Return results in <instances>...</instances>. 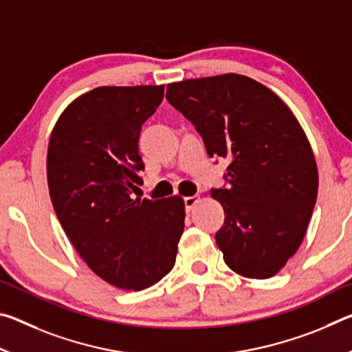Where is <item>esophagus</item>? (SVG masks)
I'll use <instances>...</instances> for the list:
<instances>
[{
  "instance_id": "1",
  "label": "esophagus",
  "mask_w": 352,
  "mask_h": 352,
  "mask_svg": "<svg viewBox=\"0 0 352 352\" xmlns=\"http://www.w3.org/2000/svg\"><path fill=\"white\" fill-rule=\"evenodd\" d=\"M199 200H200L199 195H190V197L184 199V206H186V211L189 212L190 210H192V208L195 206V204H197Z\"/></svg>"
}]
</instances>
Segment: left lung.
<instances>
[{"label":"left lung","mask_w":352,"mask_h":352,"mask_svg":"<svg viewBox=\"0 0 352 352\" xmlns=\"http://www.w3.org/2000/svg\"><path fill=\"white\" fill-rule=\"evenodd\" d=\"M166 99L194 124L210 157L230 158L228 188L211 195L225 211L216 242L237 275L267 279L300 248L318 192L305 130L270 88L241 74L186 79Z\"/></svg>","instance_id":"left-lung-1"}]
</instances>
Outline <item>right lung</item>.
<instances>
[{
    "label": "right lung",
    "mask_w": 352,
    "mask_h": 352,
    "mask_svg": "<svg viewBox=\"0 0 352 352\" xmlns=\"http://www.w3.org/2000/svg\"><path fill=\"white\" fill-rule=\"evenodd\" d=\"M164 85L98 87L74 99L52 129L46 172L58 222L87 265L115 287L144 290L175 264L184 201L132 199L144 169L141 126Z\"/></svg>",
    "instance_id": "1"
}]
</instances>
